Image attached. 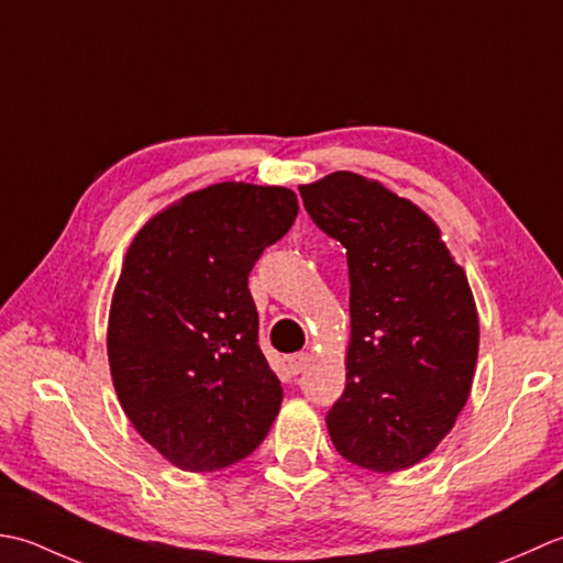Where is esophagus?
<instances>
[{
  "label": "esophagus",
  "mask_w": 563,
  "mask_h": 563,
  "mask_svg": "<svg viewBox=\"0 0 563 563\" xmlns=\"http://www.w3.org/2000/svg\"><path fill=\"white\" fill-rule=\"evenodd\" d=\"M308 362H311V354H306V352H298V354H291L289 357V369H291V374H301L306 366H308Z\"/></svg>",
  "instance_id": "1"
}]
</instances>
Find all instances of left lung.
<instances>
[{"mask_svg":"<svg viewBox=\"0 0 563 563\" xmlns=\"http://www.w3.org/2000/svg\"><path fill=\"white\" fill-rule=\"evenodd\" d=\"M298 191L347 250V384L325 418L330 440L362 468L404 472L434 452L472 394V286L440 225L382 181L340 169Z\"/></svg>","mask_w":563,"mask_h":563,"instance_id":"1","label":"left lung"}]
</instances>
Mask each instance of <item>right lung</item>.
<instances>
[{
    "mask_svg": "<svg viewBox=\"0 0 563 563\" xmlns=\"http://www.w3.org/2000/svg\"><path fill=\"white\" fill-rule=\"evenodd\" d=\"M296 213L291 189L221 181L165 206L125 250L111 382L135 432L181 472L240 462L277 418L282 384L257 345L247 274Z\"/></svg>",
    "mask_w": 563,
    "mask_h": 563,
    "instance_id": "add662e5",
    "label": "right lung"
}]
</instances>
